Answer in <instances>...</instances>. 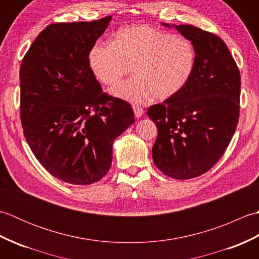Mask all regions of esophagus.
Returning <instances> with one entry per match:
<instances>
[{"mask_svg":"<svg viewBox=\"0 0 259 259\" xmlns=\"http://www.w3.org/2000/svg\"><path fill=\"white\" fill-rule=\"evenodd\" d=\"M134 111H135L136 118H141L145 113V110L142 109L141 107H134Z\"/></svg>","mask_w":259,"mask_h":259,"instance_id":"34e87169","label":"esophagus"}]
</instances>
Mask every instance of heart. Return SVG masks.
<instances>
[{"instance_id": "1", "label": "heart", "mask_w": 259, "mask_h": 259, "mask_svg": "<svg viewBox=\"0 0 259 259\" xmlns=\"http://www.w3.org/2000/svg\"><path fill=\"white\" fill-rule=\"evenodd\" d=\"M93 74L113 85L131 72L133 78L120 82L112 95L140 103L153 95L167 100L184 89L196 67L192 43L169 32L147 25L126 26L115 33L113 43H98L89 52Z\"/></svg>"}]
</instances>
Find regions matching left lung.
<instances>
[{"label": "left lung", "instance_id": "left-lung-1", "mask_svg": "<svg viewBox=\"0 0 259 259\" xmlns=\"http://www.w3.org/2000/svg\"><path fill=\"white\" fill-rule=\"evenodd\" d=\"M172 26L194 46L196 67L178 95L147 114L158 129L153 162L184 180L207 172L227 149L238 123L240 73L221 37L192 25Z\"/></svg>", "mask_w": 259, "mask_h": 259}]
</instances>
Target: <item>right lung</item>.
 <instances>
[{"instance_id": "add662e5", "label": "right lung", "mask_w": 259, "mask_h": 259, "mask_svg": "<svg viewBox=\"0 0 259 259\" xmlns=\"http://www.w3.org/2000/svg\"><path fill=\"white\" fill-rule=\"evenodd\" d=\"M110 21L50 24L22 60L24 137L42 166L68 184L90 185L106 176L114 139L135 122L130 104L103 93L89 64Z\"/></svg>"}]
</instances>
